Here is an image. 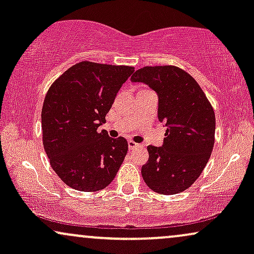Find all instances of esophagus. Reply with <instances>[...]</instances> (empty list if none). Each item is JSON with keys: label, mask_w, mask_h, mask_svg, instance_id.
I'll return each mask as SVG.
<instances>
[{"label": "esophagus", "mask_w": 254, "mask_h": 254, "mask_svg": "<svg viewBox=\"0 0 254 254\" xmlns=\"http://www.w3.org/2000/svg\"><path fill=\"white\" fill-rule=\"evenodd\" d=\"M127 145H129V149H130V150L136 149V148L139 147V144L135 143V142H133V141H129V142H127Z\"/></svg>", "instance_id": "obj_1"}]
</instances>
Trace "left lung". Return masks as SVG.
<instances>
[{
  "label": "left lung",
  "instance_id": "left-lung-1",
  "mask_svg": "<svg viewBox=\"0 0 254 254\" xmlns=\"http://www.w3.org/2000/svg\"><path fill=\"white\" fill-rule=\"evenodd\" d=\"M157 94V118L167 127L161 147L148 145L144 183L161 194L185 191L208 164L215 142V113L191 75L173 65L144 66L131 76Z\"/></svg>",
  "mask_w": 254,
  "mask_h": 254
}]
</instances>
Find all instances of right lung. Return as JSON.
<instances>
[{"label":"right lung","mask_w":254,"mask_h":254,"mask_svg":"<svg viewBox=\"0 0 254 254\" xmlns=\"http://www.w3.org/2000/svg\"><path fill=\"white\" fill-rule=\"evenodd\" d=\"M132 66L80 62L48 90L42 110L43 143L52 170L71 189L95 192L115 179L127 153L123 137L111 138L106 115Z\"/></svg>","instance_id":"obj_1"}]
</instances>
